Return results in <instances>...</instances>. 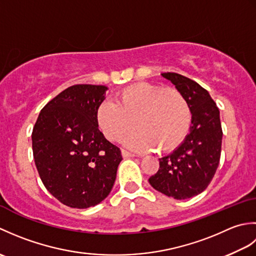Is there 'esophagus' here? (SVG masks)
I'll return each mask as SVG.
<instances>
[{"label": "esophagus", "mask_w": 256, "mask_h": 256, "mask_svg": "<svg viewBox=\"0 0 256 256\" xmlns=\"http://www.w3.org/2000/svg\"><path fill=\"white\" fill-rule=\"evenodd\" d=\"M122 156L124 157V158H128V157H134V156H136V155L133 154V153H130V152L125 150H122Z\"/></svg>", "instance_id": "34e87169"}]
</instances>
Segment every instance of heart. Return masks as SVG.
<instances>
[{"label":"heart","instance_id":"b5f03b06","mask_svg":"<svg viewBox=\"0 0 256 256\" xmlns=\"http://www.w3.org/2000/svg\"><path fill=\"white\" fill-rule=\"evenodd\" d=\"M96 118L111 142H118L136 124L138 130L125 138V144L138 150L158 148L162 153H170L187 138L192 110L179 90L138 82L120 90L116 103L103 101Z\"/></svg>","mask_w":256,"mask_h":256}]
</instances>
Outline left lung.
Returning a JSON list of instances; mask_svg holds the SVG:
<instances>
[{
  "label": "left lung",
  "instance_id": "left-lung-1",
  "mask_svg": "<svg viewBox=\"0 0 256 256\" xmlns=\"http://www.w3.org/2000/svg\"><path fill=\"white\" fill-rule=\"evenodd\" d=\"M186 98L192 118L190 133L172 154L160 158L152 187L178 200L201 194L219 166L222 144L220 112L209 92L196 81L175 72L162 74Z\"/></svg>",
  "mask_w": 256,
  "mask_h": 256
}]
</instances>
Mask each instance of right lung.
Listing matches in <instances>:
<instances>
[{
	"instance_id": "right-lung-1",
	"label": "right lung",
	"mask_w": 256,
	"mask_h": 256,
	"mask_svg": "<svg viewBox=\"0 0 256 256\" xmlns=\"http://www.w3.org/2000/svg\"><path fill=\"white\" fill-rule=\"evenodd\" d=\"M106 86L74 84L42 108L32 133L38 174L54 197L84 209L108 197L121 150L98 128L96 108Z\"/></svg>"
}]
</instances>
